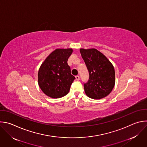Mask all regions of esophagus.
<instances>
[{"instance_id": "obj_1", "label": "esophagus", "mask_w": 147, "mask_h": 147, "mask_svg": "<svg viewBox=\"0 0 147 147\" xmlns=\"http://www.w3.org/2000/svg\"><path fill=\"white\" fill-rule=\"evenodd\" d=\"M76 78L77 80L78 81V80H80V76H76Z\"/></svg>"}]
</instances>
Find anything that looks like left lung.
<instances>
[{"mask_svg": "<svg viewBox=\"0 0 147 147\" xmlns=\"http://www.w3.org/2000/svg\"><path fill=\"white\" fill-rule=\"evenodd\" d=\"M89 71V80L84 83L86 94L93 99H100L109 95L115 85V70L109 59L96 49L80 50Z\"/></svg>", "mask_w": 147, "mask_h": 147, "instance_id": "1", "label": "left lung"}]
</instances>
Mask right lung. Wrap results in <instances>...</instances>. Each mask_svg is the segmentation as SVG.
Instances as JSON below:
<instances>
[{
	"mask_svg": "<svg viewBox=\"0 0 147 147\" xmlns=\"http://www.w3.org/2000/svg\"><path fill=\"white\" fill-rule=\"evenodd\" d=\"M71 48L57 49L45 59L38 72V83L41 90L52 98L66 95L75 77L67 64Z\"/></svg>",
	"mask_w": 147,
	"mask_h": 147,
	"instance_id": "1",
	"label": "right lung"
}]
</instances>
